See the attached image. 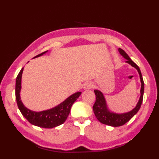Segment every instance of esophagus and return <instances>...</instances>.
Masks as SVG:
<instances>
[{
    "label": "esophagus",
    "instance_id": "esophagus-1",
    "mask_svg": "<svg viewBox=\"0 0 159 159\" xmlns=\"http://www.w3.org/2000/svg\"><path fill=\"white\" fill-rule=\"evenodd\" d=\"M93 86V84L92 82H86L85 84H84L83 85V89L85 90H87V89H90L91 88H92Z\"/></svg>",
    "mask_w": 159,
    "mask_h": 159
}]
</instances>
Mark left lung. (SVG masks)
Here are the masks:
<instances>
[{
  "label": "left lung",
  "instance_id": "8db88e82",
  "mask_svg": "<svg viewBox=\"0 0 159 159\" xmlns=\"http://www.w3.org/2000/svg\"><path fill=\"white\" fill-rule=\"evenodd\" d=\"M118 51H119L120 55L125 59L127 60L126 61V63L130 64L131 66H133L137 70L138 73L139 74L141 87L140 90L141 96L136 107L133 109L128 111V112L123 113H116L111 111L109 108H108L105 98H104L103 93L100 90H94V93L96 94V102L94 103V105L93 106V111L94 114H95L96 118L100 122L113 127L122 126V125L128 122L134 115L137 114V113L140 109L141 103H142L144 93V83L139 67L131 60L129 56L124 52V50L119 48L118 49Z\"/></svg>",
  "mask_w": 159,
  "mask_h": 159
}]
</instances>
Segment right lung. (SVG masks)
Listing matches in <instances>:
<instances>
[{"label":"right lung","instance_id":"right-lung-1","mask_svg":"<svg viewBox=\"0 0 159 159\" xmlns=\"http://www.w3.org/2000/svg\"><path fill=\"white\" fill-rule=\"evenodd\" d=\"M47 52L48 50L33 57V59L42 56ZM23 70L24 67L20 71L16 80V99L18 109L22 116L31 124L41 128H52L63 124L68 116L72 104L80 96L81 92H78L73 93L63 102L50 109L39 111V112L31 111L24 105L20 98Z\"/></svg>","mask_w":159,"mask_h":159}]
</instances>
